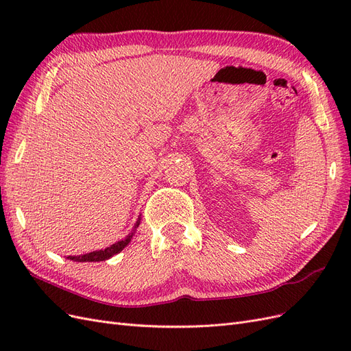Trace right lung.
<instances>
[{"label":"right lung","mask_w":351,"mask_h":351,"mask_svg":"<svg viewBox=\"0 0 351 351\" xmlns=\"http://www.w3.org/2000/svg\"><path fill=\"white\" fill-rule=\"evenodd\" d=\"M139 224H141V218L137 219L134 228L139 227ZM133 234H134V230H133L132 234L127 236L124 240H120V241H117V243L111 244V246L107 247V249L97 250V252H90V253H86V254H80V256H69V259H70V261H74V262H101V261H107V259L112 258L114 254L120 253V252L127 246V244L130 243Z\"/></svg>","instance_id":"add662e5"}]
</instances>
